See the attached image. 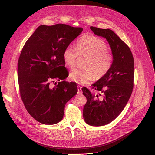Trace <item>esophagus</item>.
Masks as SVG:
<instances>
[{"label":"esophagus","mask_w":155,"mask_h":155,"mask_svg":"<svg viewBox=\"0 0 155 155\" xmlns=\"http://www.w3.org/2000/svg\"><path fill=\"white\" fill-rule=\"evenodd\" d=\"M82 90H81V86H78V93H77V94H82Z\"/></svg>","instance_id":"obj_1"}]
</instances>
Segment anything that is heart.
Segmentation results:
<instances>
[{
  "label": "heart",
  "instance_id": "obj_1",
  "mask_svg": "<svg viewBox=\"0 0 155 155\" xmlns=\"http://www.w3.org/2000/svg\"><path fill=\"white\" fill-rule=\"evenodd\" d=\"M106 43L101 38L93 35H86L76 42L75 49L69 45L64 50L62 58L64 65L72 69L75 65L77 54L87 59L84 64L85 69H75L69 75L71 81L79 84H89L91 81L104 77L111 69L113 56L107 52Z\"/></svg>",
  "mask_w": 155,
  "mask_h": 155
}]
</instances>
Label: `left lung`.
Returning a JSON list of instances; mask_svg holds the SVG:
<instances>
[{"instance_id":"1","label":"left lung","mask_w":155,"mask_h":155,"mask_svg":"<svg viewBox=\"0 0 155 155\" xmlns=\"http://www.w3.org/2000/svg\"><path fill=\"white\" fill-rule=\"evenodd\" d=\"M90 29L107 40L114 58L108 72L92 84L101 94L95 96L86 87L82 88L87 99L83 112L84 120L90 126H101L114 121L127 104L134 86V62L129 47L113 31L93 26Z\"/></svg>"}]
</instances>
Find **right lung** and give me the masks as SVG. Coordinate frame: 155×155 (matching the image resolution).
Here are the masks:
<instances>
[{"instance_id":"obj_1","label":"right lung","mask_w":155,"mask_h":155,"mask_svg":"<svg viewBox=\"0 0 155 155\" xmlns=\"http://www.w3.org/2000/svg\"><path fill=\"white\" fill-rule=\"evenodd\" d=\"M82 31L64 24L41 25L22 50L18 64L20 96L28 113L42 124L61 121L66 103L77 93L73 82L63 80L54 86L51 83L67 78L65 71L60 72L65 68L62 54Z\"/></svg>"}]
</instances>
